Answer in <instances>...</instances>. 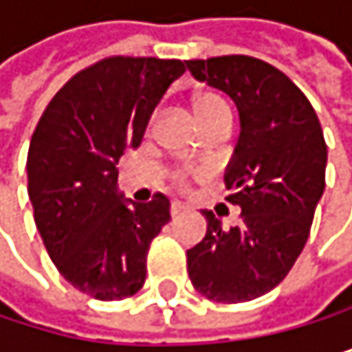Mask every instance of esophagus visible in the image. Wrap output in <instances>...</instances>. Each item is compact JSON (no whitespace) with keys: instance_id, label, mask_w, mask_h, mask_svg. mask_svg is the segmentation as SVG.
Returning <instances> with one entry per match:
<instances>
[{"instance_id":"34e87169","label":"esophagus","mask_w":352,"mask_h":352,"mask_svg":"<svg viewBox=\"0 0 352 352\" xmlns=\"http://www.w3.org/2000/svg\"><path fill=\"white\" fill-rule=\"evenodd\" d=\"M184 209H186V207L182 205V202H170V209H168V211H170V217L182 215V213H184Z\"/></svg>"}]
</instances>
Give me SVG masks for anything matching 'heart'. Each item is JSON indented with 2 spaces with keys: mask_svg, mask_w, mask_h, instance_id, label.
I'll list each match as a JSON object with an SVG mask.
<instances>
[{
  "mask_svg": "<svg viewBox=\"0 0 352 352\" xmlns=\"http://www.w3.org/2000/svg\"><path fill=\"white\" fill-rule=\"evenodd\" d=\"M192 109L194 116L200 122V126L209 131L211 126H215L217 122H223V120H230V107L223 101L221 94H217L215 90H200L192 97ZM152 126V122H150ZM170 182L179 188H186L190 184V173L184 168H175L170 173Z\"/></svg>",
  "mask_w": 352,
  "mask_h": 352,
  "instance_id": "obj_1",
  "label": "heart"
}]
</instances>
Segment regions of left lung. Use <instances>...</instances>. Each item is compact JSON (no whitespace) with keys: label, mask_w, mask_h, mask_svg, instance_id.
Returning <instances> with one entry per match:
<instances>
[{"label":"left lung","mask_w":352,"mask_h":352,"mask_svg":"<svg viewBox=\"0 0 352 352\" xmlns=\"http://www.w3.org/2000/svg\"><path fill=\"white\" fill-rule=\"evenodd\" d=\"M186 65L239 107L241 137L226 188L228 202L243 209L230 230L202 211L207 234L188 249V274L209 300L249 302L274 289L306 245L325 190L323 129L306 94L262 58L226 54Z\"/></svg>","instance_id":"obj_1"}]
</instances>
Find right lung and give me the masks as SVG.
I'll use <instances>...</instances> for the list:
<instances>
[{
	"label": "right lung",
	"mask_w": 352,
	"mask_h": 352,
	"mask_svg": "<svg viewBox=\"0 0 352 352\" xmlns=\"http://www.w3.org/2000/svg\"><path fill=\"white\" fill-rule=\"evenodd\" d=\"M179 58L107 56L54 94L33 131L27 177L35 226L56 270L82 294L113 302L145 283L147 251L168 223V198L126 207L118 160L139 147Z\"/></svg>",
	"instance_id": "add662e5"
}]
</instances>
